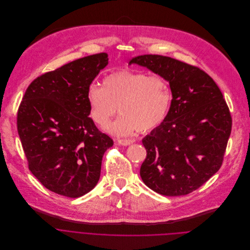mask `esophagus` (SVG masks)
Segmentation results:
<instances>
[{"instance_id": "34e87169", "label": "esophagus", "mask_w": 250, "mask_h": 250, "mask_svg": "<svg viewBox=\"0 0 250 250\" xmlns=\"http://www.w3.org/2000/svg\"><path fill=\"white\" fill-rule=\"evenodd\" d=\"M135 142V140L133 139H118L117 143L121 146H129L131 144H133Z\"/></svg>"}]
</instances>
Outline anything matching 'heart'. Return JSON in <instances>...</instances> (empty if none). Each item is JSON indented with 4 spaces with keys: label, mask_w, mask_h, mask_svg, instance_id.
Here are the masks:
<instances>
[{
    "label": "heart",
    "mask_w": 250,
    "mask_h": 250,
    "mask_svg": "<svg viewBox=\"0 0 250 250\" xmlns=\"http://www.w3.org/2000/svg\"><path fill=\"white\" fill-rule=\"evenodd\" d=\"M103 85L90 84L86 91L89 116L105 126L118 111L121 114L107 131L127 136L138 130L146 133L158 128L167 118L172 94L167 82L160 76L119 70L104 79Z\"/></svg>",
    "instance_id": "heart-1"
}]
</instances>
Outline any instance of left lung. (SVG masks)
I'll return each instance as SVG.
<instances>
[{
  "instance_id": "8db88e82",
  "label": "left lung",
  "mask_w": 250,
  "mask_h": 250,
  "mask_svg": "<svg viewBox=\"0 0 250 250\" xmlns=\"http://www.w3.org/2000/svg\"><path fill=\"white\" fill-rule=\"evenodd\" d=\"M169 83L171 105L166 120L142 143L146 158L144 183L165 196L186 195L222 167L231 132V116L214 80L198 67L162 55L130 60Z\"/></svg>"
}]
</instances>
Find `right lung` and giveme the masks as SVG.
I'll use <instances>...</instances> for the list:
<instances>
[{"instance_id":"1","label":"right lung","mask_w":250,"mask_h":250,"mask_svg":"<svg viewBox=\"0 0 250 250\" xmlns=\"http://www.w3.org/2000/svg\"><path fill=\"white\" fill-rule=\"evenodd\" d=\"M108 64L98 53L36 78L18 111V132L31 173L50 191L78 198L101 177L103 157L113 146L88 117L86 91Z\"/></svg>"}]
</instances>
